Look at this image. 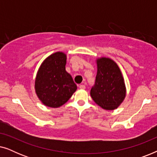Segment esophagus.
Masks as SVG:
<instances>
[{
  "instance_id": "1",
  "label": "esophagus",
  "mask_w": 157,
  "mask_h": 157,
  "mask_svg": "<svg viewBox=\"0 0 157 157\" xmlns=\"http://www.w3.org/2000/svg\"><path fill=\"white\" fill-rule=\"evenodd\" d=\"M79 88H80L81 89H85L86 86L85 85H79Z\"/></svg>"
}]
</instances>
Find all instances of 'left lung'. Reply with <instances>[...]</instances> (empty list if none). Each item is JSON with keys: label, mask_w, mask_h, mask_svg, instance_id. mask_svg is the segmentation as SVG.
Segmentation results:
<instances>
[{"label": "left lung", "mask_w": 157, "mask_h": 157, "mask_svg": "<svg viewBox=\"0 0 157 157\" xmlns=\"http://www.w3.org/2000/svg\"><path fill=\"white\" fill-rule=\"evenodd\" d=\"M96 63V83L90 94L101 108L107 111L114 110L121 104L126 96L123 74L118 64L110 58H97Z\"/></svg>", "instance_id": "8db88e82"}]
</instances>
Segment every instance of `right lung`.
<instances>
[{"mask_svg": "<svg viewBox=\"0 0 157 157\" xmlns=\"http://www.w3.org/2000/svg\"><path fill=\"white\" fill-rule=\"evenodd\" d=\"M67 56L57 51L44 59L35 78V91L46 106L59 108L69 100L77 89L72 77L66 71Z\"/></svg>", "mask_w": 157, "mask_h": 157, "instance_id": "obj_1", "label": "right lung"}]
</instances>
